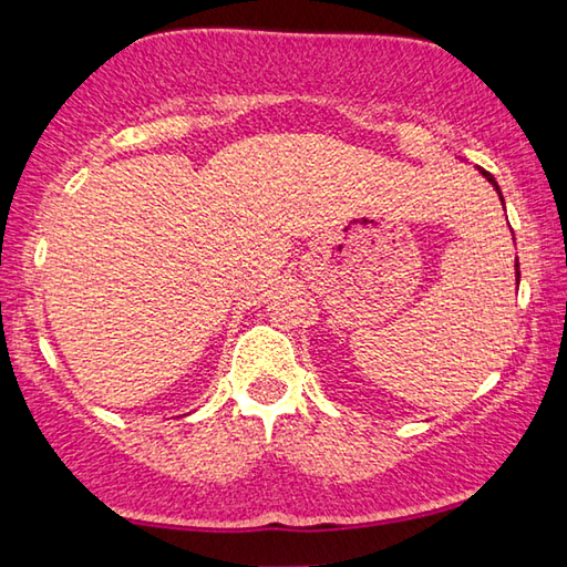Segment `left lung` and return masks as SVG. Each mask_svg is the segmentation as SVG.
Segmentation results:
<instances>
[{
  "mask_svg": "<svg viewBox=\"0 0 567 567\" xmlns=\"http://www.w3.org/2000/svg\"><path fill=\"white\" fill-rule=\"evenodd\" d=\"M480 175H483L487 182H491V185L495 187V192H497V197H501V203H503V207H505V199H503V192H501V187H497V182H495V177L491 175V172H485V169H480ZM515 239V237H513ZM515 280H517V285H520V262L515 260Z\"/></svg>",
  "mask_w": 567,
  "mask_h": 567,
  "instance_id": "1",
  "label": "left lung"
}]
</instances>
